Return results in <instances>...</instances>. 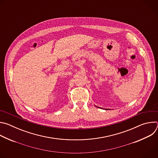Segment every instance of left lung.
Here are the masks:
<instances>
[{
	"mask_svg": "<svg viewBox=\"0 0 158 158\" xmlns=\"http://www.w3.org/2000/svg\"><path fill=\"white\" fill-rule=\"evenodd\" d=\"M96 106V107H97L96 106ZM105 110H107V109H105Z\"/></svg>",
	"mask_w": 158,
	"mask_h": 158,
	"instance_id": "left-lung-1",
	"label": "left lung"
}]
</instances>
